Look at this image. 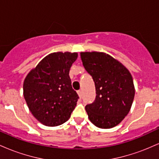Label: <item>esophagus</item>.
I'll return each mask as SVG.
<instances>
[{"label": "esophagus", "instance_id": "obj_1", "mask_svg": "<svg viewBox=\"0 0 159 159\" xmlns=\"http://www.w3.org/2000/svg\"><path fill=\"white\" fill-rule=\"evenodd\" d=\"M77 93H78V96H79V97L81 98V90H78Z\"/></svg>", "mask_w": 159, "mask_h": 159}]
</instances>
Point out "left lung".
I'll return each instance as SVG.
<instances>
[{
    "label": "left lung",
    "instance_id": "8db88e82",
    "mask_svg": "<svg viewBox=\"0 0 159 159\" xmlns=\"http://www.w3.org/2000/svg\"><path fill=\"white\" fill-rule=\"evenodd\" d=\"M81 58L96 87V99L85 107L89 120L101 129L116 126L129 114L134 100L132 75L106 53L81 52Z\"/></svg>",
    "mask_w": 159,
    "mask_h": 159
}]
</instances>
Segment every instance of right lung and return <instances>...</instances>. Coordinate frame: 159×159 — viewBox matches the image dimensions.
Wrapping results in <instances>:
<instances>
[{
  "instance_id": "obj_1",
  "label": "right lung",
  "mask_w": 159,
  "mask_h": 159,
  "mask_svg": "<svg viewBox=\"0 0 159 159\" xmlns=\"http://www.w3.org/2000/svg\"><path fill=\"white\" fill-rule=\"evenodd\" d=\"M78 53L54 52L45 57L25 78L23 94L31 114L46 126L66 122L77 105L69 69Z\"/></svg>"
}]
</instances>
